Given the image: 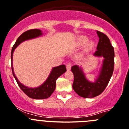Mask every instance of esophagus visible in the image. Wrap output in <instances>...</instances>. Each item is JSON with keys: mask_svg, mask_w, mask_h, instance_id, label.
<instances>
[{"mask_svg": "<svg viewBox=\"0 0 129 129\" xmlns=\"http://www.w3.org/2000/svg\"><path fill=\"white\" fill-rule=\"evenodd\" d=\"M71 65L70 63H68V64L66 65V68H67V70L68 71H69L70 69H71Z\"/></svg>", "mask_w": 129, "mask_h": 129, "instance_id": "1", "label": "esophagus"}]
</instances>
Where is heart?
I'll use <instances>...</instances> for the list:
<instances>
[{
  "instance_id": "obj_1",
  "label": "heart",
  "mask_w": 129,
  "mask_h": 129,
  "mask_svg": "<svg viewBox=\"0 0 129 129\" xmlns=\"http://www.w3.org/2000/svg\"><path fill=\"white\" fill-rule=\"evenodd\" d=\"M88 38H86V37L81 36L78 38V44L79 45H83L86 44V43L88 42ZM93 46H94V43H93V42H91V41H90V42H89V43H88V45H87V49H92V48L93 47Z\"/></svg>"
}]
</instances>
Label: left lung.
I'll return each mask as SVG.
<instances>
[{
    "label": "left lung",
    "mask_w": 129,
    "mask_h": 129,
    "mask_svg": "<svg viewBox=\"0 0 129 129\" xmlns=\"http://www.w3.org/2000/svg\"><path fill=\"white\" fill-rule=\"evenodd\" d=\"M99 40L97 51L93 55L103 57V65L99 75L95 82H90L86 78L80 67L73 66L71 71L74 75L73 88L78 95L84 98H93L99 95L108 85L114 71V49L109 38L103 32L97 31Z\"/></svg>",
    "instance_id": "obj_1"
}]
</instances>
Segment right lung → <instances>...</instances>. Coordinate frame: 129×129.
Masks as SVG:
<instances>
[{"label":"right lung","mask_w":129,"mask_h":129,"mask_svg":"<svg viewBox=\"0 0 129 129\" xmlns=\"http://www.w3.org/2000/svg\"><path fill=\"white\" fill-rule=\"evenodd\" d=\"M41 35H42V32H41V30H39V29H32V30L26 31L17 38L15 44L12 47V52H11L12 70L13 77L15 78L19 88L23 90V92L29 97L34 99H47L50 97L56 88V81L57 78L66 71V68L65 65H61V66H57V67H54V68H52L51 73L44 83L39 87H37V88H30L22 84L19 81L17 77L15 76V73H14L13 64H12L13 63V62H12L13 53L14 52V50L19 45L21 44L23 41L38 38V37L41 36Z\"/></svg>","instance_id":"1"}]
</instances>
